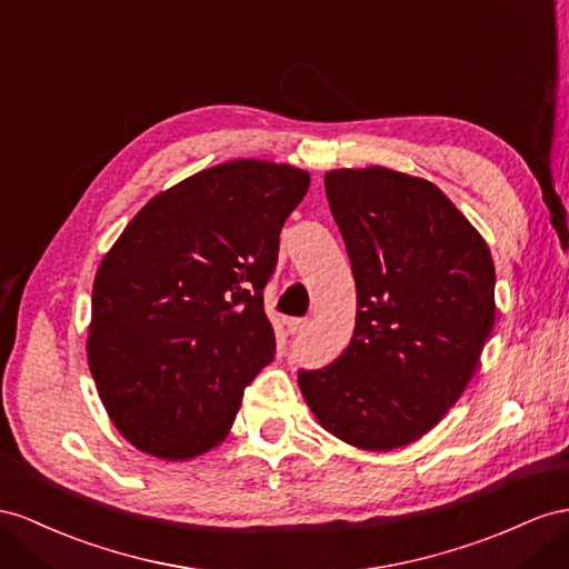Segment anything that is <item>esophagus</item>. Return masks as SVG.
Returning a JSON list of instances; mask_svg holds the SVG:
<instances>
[{
  "label": "esophagus",
  "instance_id": "1",
  "mask_svg": "<svg viewBox=\"0 0 569 569\" xmlns=\"http://www.w3.org/2000/svg\"><path fill=\"white\" fill-rule=\"evenodd\" d=\"M308 325H310V319H308V317L290 319V322H288V331H290V333H300L302 329H308Z\"/></svg>",
  "mask_w": 569,
  "mask_h": 569
}]
</instances>
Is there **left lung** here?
Listing matches in <instances>:
<instances>
[{
    "instance_id": "left-lung-1",
    "label": "left lung",
    "mask_w": 569,
    "mask_h": 569,
    "mask_svg": "<svg viewBox=\"0 0 569 569\" xmlns=\"http://www.w3.org/2000/svg\"><path fill=\"white\" fill-rule=\"evenodd\" d=\"M358 308L346 351L300 370L327 432L389 451L432 430L463 395L495 325L486 240L432 182L382 166L325 174Z\"/></svg>"
}]
</instances>
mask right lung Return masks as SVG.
<instances>
[{
	"label": "right lung",
	"mask_w": 569,
	"mask_h": 569,
	"mask_svg": "<svg viewBox=\"0 0 569 569\" xmlns=\"http://www.w3.org/2000/svg\"><path fill=\"white\" fill-rule=\"evenodd\" d=\"M310 174L230 160L156 194L93 281L89 366L110 420L146 455L221 445L276 337L264 286Z\"/></svg>",
	"instance_id": "add662e5"
}]
</instances>
